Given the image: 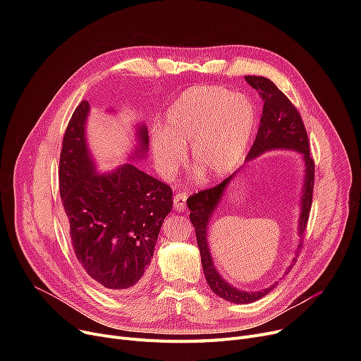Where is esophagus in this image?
I'll use <instances>...</instances> for the list:
<instances>
[{"label":"esophagus","instance_id":"34e87169","mask_svg":"<svg viewBox=\"0 0 361 361\" xmlns=\"http://www.w3.org/2000/svg\"><path fill=\"white\" fill-rule=\"evenodd\" d=\"M185 202H187V195L185 193H177L174 196V207L177 211H184L185 209Z\"/></svg>","mask_w":361,"mask_h":361}]
</instances>
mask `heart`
<instances>
[{
  "instance_id": "obj_1",
  "label": "heart",
  "mask_w": 361,
  "mask_h": 361,
  "mask_svg": "<svg viewBox=\"0 0 361 361\" xmlns=\"http://www.w3.org/2000/svg\"><path fill=\"white\" fill-rule=\"evenodd\" d=\"M255 104L224 87H193L168 108L165 127L150 136V154L159 174L171 178L185 161L204 178H222L241 162L256 127Z\"/></svg>"
}]
</instances>
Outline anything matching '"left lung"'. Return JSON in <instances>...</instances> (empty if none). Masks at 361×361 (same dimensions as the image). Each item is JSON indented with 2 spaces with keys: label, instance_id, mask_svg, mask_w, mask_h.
Wrapping results in <instances>:
<instances>
[{
  "label": "left lung",
  "instance_id": "1",
  "mask_svg": "<svg viewBox=\"0 0 361 361\" xmlns=\"http://www.w3.org/2000/svg\"><path fill=\"white\" fill-rule=\"evenodd\" d=\"M244 79L253 89H256L260 93V97L263 99V111L257 136L245 159L253 161L268 150L288 149L298 152L302 158V162H305V180H302L298 216L300 243L297 245L295 257H293L291 264L286 271V274H288L297 260V255L301 249L302 243L301 240L305 238V231L309 221L314 185V162L310 157L309 139L305 124H302L300 114L297 108L291 104V101L275 86L274 82H271L267 78H262V75H245ZM238 171H235L233 176L225 178L218 185L212 188H206V190L197 192L188 197L187 206L188 209H190V221L196 231L203 274L206 276L207 283H209L211 290L226 301L235 302V305H249V302L257 301L267 295L278 282H275L272 287L260 291H244L235 288L230 282H226L215 268V263L209 250V241H207V230H209L211 218L215 214L216 207L219 206V202L222 200L225 190L228 188L231 180L235 177Z\"/></svg>",
  "mask_w": 361,
  "mask_h": 361
}]
</instances>
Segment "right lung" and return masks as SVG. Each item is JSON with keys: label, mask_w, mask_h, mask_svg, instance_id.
<instances>
[{"label": "right lung", "mask_w": 361, "mask_h": 361, "mask_svg": "<svg viewBox=\"0 0 361 361\" xmlns=\"http://www.w3.org/2000/svg\"><path fill=\"white\" fill-rule=\"evenodd\" d=\"M87 101L75 108L60 157V195L75 257L85 272L112 294L143 286L165 216L173 211L171 187L135 164L99 174L86 142ZM130 161L145 158L147 127L136 126Z\"/></svg>", "instance_id": "obj_1"}]
</instances>
